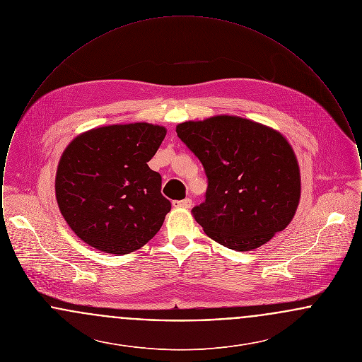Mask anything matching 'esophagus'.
<instances>
[{"label":"esophagus","mask_w":362,"mask_h":362,"mask_svg":"<svg viewBox=\"0 0 362 362\" xmlns=\"http://www.w3.org/2000/svg\"><path fill=\"white\" fill-rule=\"evenodd\" d=\"M173 207H183V209H189L192 205V201L189 198L182 199V201H173Z\"/></svg>","instance_id":"obj_1"}]
</instances>
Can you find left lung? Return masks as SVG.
I'll use <instances>...</instances> for the list:
<instances>
[{
  "label": "left lung",
  "mask_w": 362,
  "mask_h": 362,
  "mask_svg": "<svg viewBox=\"0 0 362 362\" xmlns=\"http://www.w3.org/2000/svg\"><path fill=\"white\" fill-rule=\"evenodd\" d=\"M176 133L206 173L205 202L192 207V214L210 239L250 251L292 221L300 201V170L278 132L220 115L180 123Z\"/></svg>",
  "instance_id": "left-lung-1"
}]
</instances>
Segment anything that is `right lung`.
Instances as JSON below:
<instances>
[{
    "label": "right lung",
    "instance_id": "right-lung-1",
    "mask_svg": "<svg viewBox=\"0 0 362 362\" xmlns=\"http://www.w3.org/2000/svg\"><path fill=\"white\" fill-rule=\"evenodd\" d=\"M149 123L112 124L73 139L59 160L55 195L71 230L90 247L124 255L160 230L171 202L149 168L165 137Z\"/></svg>",
    "mask_w": 362,
    "mask_h": 362
}]
</instances>
